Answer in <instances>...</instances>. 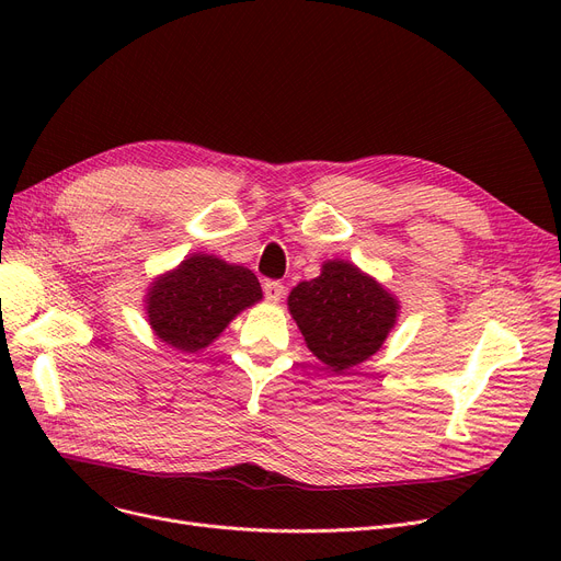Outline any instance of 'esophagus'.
<instances>
[{"label":"esophagus","mask_w":561,"mask_h":561,"mask_svg":"<svg viewBox=\"0 0 561 561\" xmlns=\"http://www.w3.org/2000/svg\"><path fill=\"white\" fill-rule=\"evenodd\" d=\"M263 293L271 302H279L282 296H284V286H282V282H265Z\"/></svg>","instance_id":"obj_1"}]
</instances>
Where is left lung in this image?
Returning a JSON list of instances; mask_svg holds the SVG:
<instances>
[{
    "label": "left lung",
    "mask_w": 561,
    "mask_h": 561,
    "mask_svg": "<svg viewBox=\"0 0 561 561\" xmlns=\"http://www.w3.org/2000/svg\"><path fill=\"white\" fill-rule=\"evenodd\" d=\"M288 311L313 357L332 373H345L385 345L400 316V302L355 263L330 259L316 279L290 290Z\"/></svg>",
    "instance_id": "1"
}]
</instances>
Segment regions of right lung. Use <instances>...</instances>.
Listing matches in <instances>:
<instances>
[{
    "label": "right lung",
    "mask_w": 561,
    "mask_h": 561,
    "mask_svg": "<svg viewBox=\"0 0 561 561\" xmlns=\"http://www.w3.org/2000/svg\"><path fill=\"white\" fill-rule=\"evenodd\" d=\"M261 298V284L252 271L195 252L154 277L142 302L147 322L163 343L180 352H197Z\"/></svg>",
    "instance_id": "1"
}]
</instances>
